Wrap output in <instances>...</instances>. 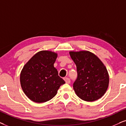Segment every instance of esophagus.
Wrapping results in <instances>:
<instances>
[{
    "label": "esophagus",
    "instance_id": "esophagus-1",
    "mask_svg": "<svg viewBox=\"0 0 126 126\" xmlns=\"http://www.w3.org/2000/svg\"><path fill=\"white\" fill-rule=\"evenodd\" d=\"M64 80L65 81L66 84H70V79L68 77H65L64 78Z\"/></svg>",
    "mask_w": 126,
    "mask_h": 126
}]
</instances>
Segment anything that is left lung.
<instances>
[{
  "label": "left lung",
  "mask_w": 126,
  "mask_h": 126,
  "mask_svg": "<svg viewBox=\"0 0 126 126\" xmlns=\"http://www.w3.org/2000/svg\"><path fill=\"white\" fill-rule=\"evenodd\" d=\"M77 67V79L73 84L76 95L82 100L93 102L105 94L109 76L106 67L98 56L88 50L70 51Z\"/></svg>",
  "instance_id": "left-lung-1"
}]
</instances>
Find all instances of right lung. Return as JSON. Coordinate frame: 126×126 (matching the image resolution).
<instances>
[{"instance_id":"add662e5","label":"right lung","mask_w":126,"mask_h":126,"mask_svg":"<svg viewBox=\"0 0 126 126\" xmlns=\"http://www.w3.org/2000/svg\"><path fill=\"white\" fill-rule=\"evenodd\" d=\"M57 58L56 52L41 50L24 66L20 73L21 86L25 95L32 101L43 103L49 101L65 83L54 67Z\"/></svg>"}]
</instances>
